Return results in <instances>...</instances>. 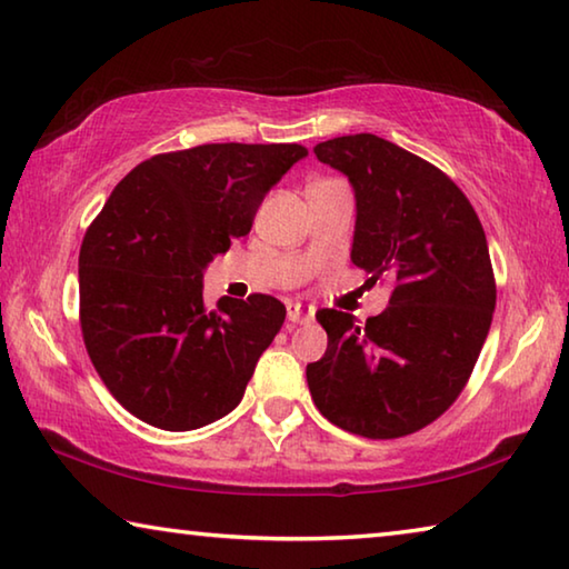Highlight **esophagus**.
Listing matches in <instances>:
<instances>
[{
	"mask_svg": "<svg viewBox=\"0 0 569 569\" xmlns=\"http://www.w3.org/2000/svg\"><path fill=\"white\" fill-rule=\"evenodd\" d=\"M316 308L303 303H288V321L291 323H311Z\"/></svg>",
	"mask_w": 569,
	"mask_h": 569,
	"instance_id": "1",
	"label": "esophagus"
}]
</instances>
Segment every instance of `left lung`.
I'll return each mask as SVG.
<instances>
[{
  "instance_id": "left-lung-1",
  "label": "left lung",
  "mask_w": 569,
  "mask_h": 569,
  "mask_svg": "<svg viewBox=\"0 0 569 569\" xmlns=\"http://www.w3.org/2000/svg\"><path fill=\"white\" fill-rule=\"evenodd\" d=\"M313 152L353 186L351 261L393 291L366 323L336 308L316 313L329 346L306 366L311 399L351 435H413L457 401L492 326L485 228L455 180L377 134H343Z\"/></svg>"
}]
</instances>
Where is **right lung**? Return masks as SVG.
<instances>
[{
	"mask_svg": "<svg viewBox=\"0 0 569 569\" xmlns=\"http://www.w3.org/2000/svg\"><path fill=\"white\" fill-rule=\"evenodd\" d=\"M296 142H210L160 152L112 190L80 248V326L104 387L132 417L190 431L243 399L286 319L273 296L203 301V271L283 172Z\"/></svg>",
	"mask_w": 569,
	"mask_h": 569,
	"instance_id": "add662e5",
	"label": "right lung"
}]
</instances>
